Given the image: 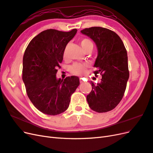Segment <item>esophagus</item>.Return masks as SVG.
<instances>
[{
    "label": "esophagus",
    "mask_w": 153,
    "mask_h": 153,
    "mask_svg": "<svg viewBox=\"0 0 153 153\" xmlns=\"http://www.w3.org/2000/svg\"><path fill=\"white\" fill-rule=\"evenodd\" d=\"M80 84H83V83H84V81H83L82 78H80Z\"/></svg>",
    "instance_id": "esophagus-1"
}]
</instances>
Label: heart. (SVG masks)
Segmentation results:
<instances>
[{
    "label": "heart",
    "mask_w": 153,
    "mask_h": 153,
    "mask_svg": "<svg viewBox=\"0 0 153 153\" xmlns=\"http://www.w3.org/2000/svg\"><path fill=\"white\" fill-rule=\"evenodd\" d=\"M80 45L84 51H86L89 49H92L93 48V43L92 41L88 38H82L80 39ZM66 55V50L64 52V57ZM87 65L84 63H75L70 67V71L73 75L82 76L87 72Z\"/></svg>",
    "instance_id": "1"
}]
</instances>
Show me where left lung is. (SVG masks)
<instances>
[{"label":"left lung","mask_w":153,"mask_h":153,"mask_svg":"<svg viewBox=\"0 0 153 153\" xmlns=\"http://www.w3.org/2000/svg\"><path fill=\"white\" fill-rule=\"evenodd\" d=\"M94 41L98 48L94 66L95 76H102L100 83L91 82L92 91L87 96L89 107L98 113L113 110L121 101L129 78L127 51L115 32L101 27L81 30Z\"/></svg>","instance_id":"obj_1"}]
</instances>
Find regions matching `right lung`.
Wrapping results in <instances>:
<instances>
[{
    "instance_id": "obj_1",
    "label": "right lung",
    "mask_w": 153,
    "mask_h": 153,
    "mask_svg": "<svg viewBox=\"0 0 153 153\" xmlns=\"http://www.w3.org/2000/svg\"><path fill=\"white\" fill-rule=\"evenodd\" d=\"M77 32L47 29L32 39L23 57L22 80L27 96L35 107L45 114L55 115L66 111L71 96L80 85L78 77L57 79V68L64 50Z\"/></svg>"
}]
</instances>
